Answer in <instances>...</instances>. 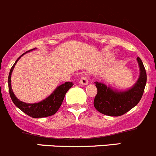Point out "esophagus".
Segmentation results:
<instances>
[{"label":"esophagus","instance_id":"34e87169","mask_svg":"<svg viewBox=\"0 0 156 156\" xmlns=\"http://www.w3.org/2000/svg\"><path fill=\"white\" fill-rule=\"evenodd\" d=\"M80 83L83 85H87L89 83V81H88L87 77L86 76H83L81 77V79L80 80Z\"/></svg>","mask_w":156,"mask_h":156}]
</instances>
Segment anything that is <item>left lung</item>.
Here are the masks:
<instances>
[{
	"mask_svg": "<svg viewBox=\"0 0 156 156\" xmlns=\"http://www.w3.org/2000/svg\"><path fill=\"white\" fill-rule=\"evenodd\" d=\"M137 61L140 68L139 78L129 90H114L102 83H94L98 89V94L94 98V105L100 113L108 116H121L138 104L143 95L147 75L143 62L139 57L137 58Z\"/></svg>",
	"mask_w": 156,
	"mask_h": 156,
	"instance_id": "1",
	"label": "left lung"
}]
</instances>
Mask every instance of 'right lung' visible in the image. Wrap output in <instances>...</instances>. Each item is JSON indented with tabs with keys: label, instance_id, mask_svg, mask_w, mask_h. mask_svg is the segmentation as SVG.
Segmentation results:
<instances>
[{
	"label": "right lung",
	"instance_id": "right-lung-1",
	"mask_svg": "<svg viewBox=\"0 0 156 156\" xmlns=\"http://www.w3.org/2000/svg\"><path fill=\"white\" fill-rule=\"evenodd\" d=\"M35 48H32L31 50H28L25 53L30 52L31 50H34ZM23 54V55H24ZM18 57V58L15 62V64L11 67V70H10L9 76H8V89H9V94L11 96V98L12 100L13 103L15 104V106L17 108H19L21 111L28 114V116L34 118H45V117L52 116L53 114H55L58 110V108H60L61 104H62V101H63L64 97H65L67 91L69 90V88L73 87V83L71 82H66L65 83L62 84V85L58 86V87L52 92V94L50 96H48V98H45L43 101H40L38 103H35V104H27V103L22 102V101H19L17 99L15 95L14 94L11 88V76L12 71L14 69L15 64L18 61L20 58L22 56Z\"/></svg>",
	"mask_w": 156,
	"mask_h": 156
}]
</instances>
